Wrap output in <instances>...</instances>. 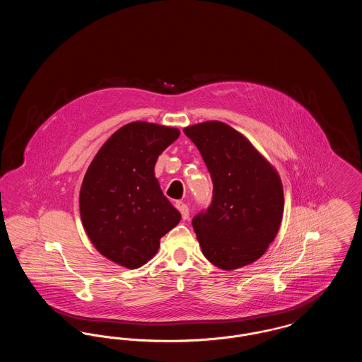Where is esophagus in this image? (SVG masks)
<instances>
[{
  "mask_svg": "<svg viewBox=\"0 0 362 362\" xmlns=\"http://www.w3.org/2000/svg\"><path fill=\"white\" fill-rule=\"evenodd\" d=\"M175 206H176V209L180 211V214H182V218H183V220H187V218H189V206H187L185 202H182V201H176Z\"/></svg>",
  "mask_w": 362,
  "mask_h": 362,
  "instance_id": "1",
  "label": "esophagus"
}]
</instances>
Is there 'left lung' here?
<instances>
[{"mask_svg": "<svg viewBox=\"0 0 362 362\" xmlns=\"http://www.w3.org/2000/svg\"><path fill=\"white\" fill-rule=\"evenodd\" d=\"M183 132L198 148L213 182L211 204L192 218L204 255L224 270L255 262L274 240L282 220L278 173L226 123L204 122Z\"/></svg>", "mask_w": 362, "mask_h": 362, "instance_id": "obj_1", "label": "left lung"}]
</instances>
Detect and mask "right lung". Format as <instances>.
Returning <instances> with one entry per match:
<instances>
[{"label":"right lung","mask_w":362,"mask_h":362,"mask_svg":"<svg viewBox=\"0 0 362 362\" xmlns=\"http://www.w3.org/2000/svg\"><path fill=\"white\" fill-rule=\"evenodd\" d=\"M179 134L173 127L132 122L107 139L88 167L80 214L88 238L105 258L141 267L180 221L155 177L158 156Z\"/></svg>","instance_id":"add662e5"}]
</instances>
